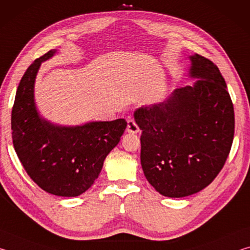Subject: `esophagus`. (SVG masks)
<instances>
[{
    "mask_svg": "<svg viewBox=\"0 0 250 250\" xmlns=\"http://www.w3.org/2000/svg\"><path fill=\"white\" fill-rule=\"evenodd\" d=\"M126 131L131 133H137L139 132V126L135 124V121L133 119H129L128 120V125H126Z\"/></svg>",
    "mask_w": 250,
    "mask_h": 250,
    "instance_id": "1",
    "label": "esophagus"
}]
</instances>
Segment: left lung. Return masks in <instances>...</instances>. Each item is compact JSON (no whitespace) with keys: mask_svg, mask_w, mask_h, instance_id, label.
Segmentation results:
<instances>
[{"mask_svg":"<svg viewBox=\"0 0 250 250\" xmlns=\"http://www.w3.org/2000/svg\"><path fill=\"white\" fill-rule=\"evenodd\" d=\"M193 87L177 88L166 103L134 111L141 134V166L149 183L167 197L208 186L225 164L234 140V105L218 67L191 56Z\"/></svg>","mask_w":250,"mask_h":250,"instance_id":"8db88e82","label":"left lung"}]
</instances>
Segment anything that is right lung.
Instances as JSON below:
<instances>
[{
	"label": "right lung",
	"mask_w": 250,
	"mask_h": 250,
	"mask_svg": "<svg viewBox=\"0 0 250 250\" xmlns=\"http://www.w3.org/2000/svg\"><path fill=\"white\" fill-rule=\"evenodd\" d=\"M35 59L19 83L12 109V140L28 176L45 192L75 197L94 184L105 156L120 141L125 119L57 126L40 118L34 104V82L42 62Z\"/></svg>",
	"instance_id": "obj_1"
}]
</instances>
